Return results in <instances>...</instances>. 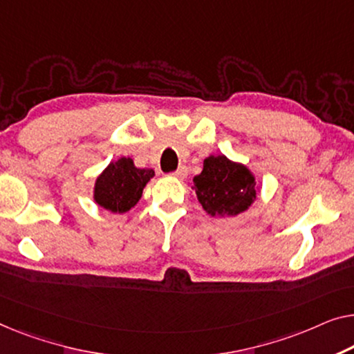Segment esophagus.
Instances as JSON below:
<instances>
[{
	"instance_id": "obj_1",
	"label": "esophagus",
	"mask_w": 354,
	"mask_h": 354,
	"mask_svg": "<svg viewBox=\"0 0 354 354\" xmlns=\"http://www.w3.org/2000/svg\"><path fill=\"white\" fill-rule=\"evenodd\" d=\"M171 176H173V178H178V179L186 178V176H187V168H186V167H179L176 171L171 173Z\"/></svg>"
}]
</instances>
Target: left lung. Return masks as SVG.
<instances>
[{"instance_id": "1", "label": "left lung", "mask_w": 354, "mask_h": 354, "mask_svg": "<svg viewBox=\"0 0 354 354\" xmlns=\"http://www.w3.org/2000/svg\"><path fill=\"white\" fill-rule=\"evenodd\" d=\"M195 194L209 216H236L254 203L256 178L243 163L232 162L225 156H209L203 170L194 178Z\"/></svg>"}]
</instances>
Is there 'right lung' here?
I'll return each instance as SVG.
<instances>
[{
    "instance_id": "1",
    "label": "right lung",
    "mask_w": 354,
    "mask_h": 354,
    "mask_svg": "<svg viewBox=\"0 0 354 354\" xmlns=\"http://www.w3.org/2000/svg\"><path fill=\"white\" fill-rule=\"evenodd\" d=\"M152 176V168H136L130 157H120L111 162L95 181V203L111 213H125L138 203Z\"/></svg>"
}]
</instances>
